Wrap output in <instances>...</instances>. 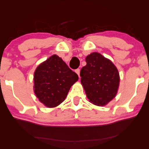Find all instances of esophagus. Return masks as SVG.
<instances>
[{
    "label": "esophagus",
    "instance_id": "34e87169",
    "mask_svg": "<svg viewBox=\"0 0 149 149\" xmlns=\"http://www.w3.org/2000/svg\"><path fill=\"white\" fill-rule=\"evenodd\" d=\"M76 73H77V74H78V77H80V69H76Z\"/></svg>",
    "mask_w": 149,
    "mask_h": 149
}]
</instances>
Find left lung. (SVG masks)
<instances>
[{"label": "left lung", "instance_id": "obj_1", "mask_svg": "<svg viewBox=\"0 0 149 149\" xmlns=\"http://www.w3.org/2000/svg\"><path fill=\"white\" fill-rule=\"evenodd\" d=\"M85 61L87 64L82 68L80 75L86 96L95 105H107L117 95L120 84L118 71L110 59L100 53H91Z\"/></svg>", "mask_w": 149, "mask_h": 149}]
</instances>
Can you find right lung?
<instances>
[{
	"mask_svg": "<svg viewBox=\"0 0 149 149\" xmlns=\"http://www.w3.org/2000/svg\"><path fill=\"white\" fill-rule=\"evenodd\" d=\"M78 76L57 54L38 66L33 76V91L47 108H54L65 100Z\"/></svg>",
	"mask_w": 149,
	"mask_h": 149,
	"instance_id": "obj_1",
	"label": "right lung"
}]
</instances>
